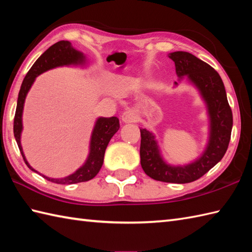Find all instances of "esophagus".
<instances>
[{"instance_id": "1", "label": "esophagus", "mask_w": 252, "mask_h": 252, "mask_svg": "<svg viewBox=\"0 0 252 252\" xmlns=\"http://www.w3.org/2000/svg\"><path fill=\"white\" fill-rule=\"evenodd\" d=\"M136 120H137V116L135 114V112L131 110L125 111L122 115V121L124 123H132V122H136Z\"/></svg>"}]
</instances>
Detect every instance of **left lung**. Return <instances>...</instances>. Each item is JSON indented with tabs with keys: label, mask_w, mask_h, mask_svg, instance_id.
Listing matches in <instances>:
<instances>
[{
	"label": "left lung",
	"mask_w": 252,
	"mask_h": 252,
	"mask_svg": "<svg viewBox=\"0 0 252 252\" xmlns=\"http://www.w3.org/2000/svg\"><path fill=\"white\" fill-rule=\"evenodd\" d=\"M179 77L188 75L208 107L210 116L209 143L204 154L187 166H170L160 158L158 143L149 130L140 128L141 166L154 180L169 183H189L197 180L219 163L231 140L233 114L224 85L219 73L203 60L187 52L171 53ZM177 84V83H176Z\"/></svg>",
	"instance_id": "1"
}]
</instances>
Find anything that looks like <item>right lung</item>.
Returning a JSON list of instances; mask_svg holds the SVG:
<instances>
[{
    "mask_svg": "<svg viewBox=\"0 0 252 252\" xmlns=\"http://www.w3.org/2000/svg\"><path fill=\"white\" fill-rule=\"evenodd\" d=\"M83 61V54L77 52L76 49L72 47L69 41H59L50 46L46 52H44L40 57H38V59L31 66V69L28 72L24 79V82L21 84L14 119V135L17 144H18V148L20 150V153L22 155V158H24L27 166L33 171L35 170L33 169L27 161L20 144V135L22 130L21 116L27 94L29 92L33 82H34L35 77L43 73V72L56 68V66L59 65L82 63ZM119 128L120 121L117 117H100L96 122V125H94V128L91 141V152H89V156L86 163L84 164L79 170H76L74 173H72V175L63 179H50L45 176L43 177L46 178L48 181H52L58 184H74L92 180L94 177H96L100 168H101V166L103 164L105 149H107L111 138L114 136V133L117 130H119Z\"/></svg>",
    "mask_w": 252,
    "mask_h": 252,
    "instance_id": "1",
    "label": "right lung"
}]
</instances>
